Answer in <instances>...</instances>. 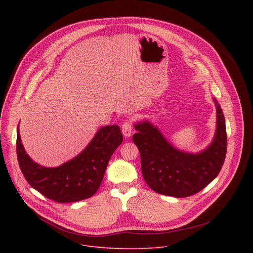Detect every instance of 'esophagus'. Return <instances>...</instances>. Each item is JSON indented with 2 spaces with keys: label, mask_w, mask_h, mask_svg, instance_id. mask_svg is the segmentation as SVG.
Returning a JSON list of instances; mask_svg holds the SVG:
<instances>
[{
  "label": "esophagus",
  "mask_w": 253,
  "mask_h": 253,
  "mask_svg": "<svg viewBox=\"0 0 253 253\" xmlns=\"http://www.w3.org/2000/svg\"><path fill=\"white\" fill-rule=\"evenodd\" d=\"M133 131V125L131 123V121H125L122 125V133L125 137H130Z\"/></svg>",
  "instance_id": "34e87169"
}]
</instances>
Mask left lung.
I'll return each mask as SVG.
<instances>
[{"mask_svg":"<svg viewBox=\"0 0 253 253\" xmlns=\"http://www.w3.org/2000/svg\"><path fill=\"white\" fill-rule=\"evenodd\" d=\"M216 130L212 142L197 153L174 147L157 126L143 120L135 123L133 142L139 149L143 178L155 192L173 197H188L216 178L225 160L227 136L225 118L217 100Z\"/></svg>","mask_w":253,"mask_h":253,"instance_id":"left-lung-1","label":"left lung"}]
</instances>
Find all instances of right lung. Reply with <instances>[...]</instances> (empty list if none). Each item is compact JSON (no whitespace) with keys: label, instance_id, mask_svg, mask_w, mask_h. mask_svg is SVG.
Wrapping results in <instances>:
<instances>
[{"label":"right lung","instance_id":"obj_1","mask_svg":"<svg viewBox=\"0 0 253 253\" xmlns=\"http://www.w3.org/2000/svg\"><path fill=\"white\" fill-rule=\"evenodd\" d=\"M19 124L17 157L23 175L34 189L60 203L77 202L93 196L101 185L112 154L123 141L118 125L103 126L76 157L58 167H45L27 154Z\"/></svg>","mask_w":253,"mask_h":253}]
</instances>
